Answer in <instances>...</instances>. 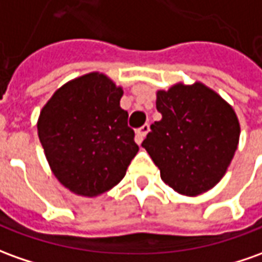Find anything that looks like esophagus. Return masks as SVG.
Instances as JSON below:
<instances>
[{
  "instance_id": "1",
  "label": "esophagus",
  "mask_w": 262,
  "mask_h": 262,
  "mask_svg": "<svg viewBox=\"0 0 262 262\" xmlns=\"http://www.w3.org/2000/svg\"><path fill=\"white\" fill-rule=\"evenodd\" d=\"M149 131V125L148 124H144L142 127H140L137 131H135V138H137V142L141 144L142 140L145 138V135L148 134Z\"/></svg>"
}]
</instances>
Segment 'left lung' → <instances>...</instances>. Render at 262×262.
Returning <instances> with one entry per match:
<instances>
[{"instance_id":"obj_1","label":"left lung","mask_w":262,"mask_h":262,"mask_svg":"<svg viewBox=\"0 0 262 262\" xmlns=\"http://www.w3.org/2000/svg\"><path fill=\"white\" fill-rule=\"evenodd\" d=\"M162 118L142 141L161 180L178 194L195 196L215 187L227 172L239 140L230 104L201 82H178L157 91Z\"/></svg>"}]
</instances>
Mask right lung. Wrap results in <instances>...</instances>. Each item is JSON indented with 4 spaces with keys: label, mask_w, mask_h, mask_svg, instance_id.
<instances>
[{
    "label": "right lung",
    "mask_w": 262,
    "mask_h": 262,
    "mask_svg": "<svg viewBox=\"0 0 262 262\" xmlns=\"http://www.w3.org/2000/svg\"><path fill=\"white\" fill-rule=\"evenodd\" d=\"M122 94L105 74L90 73L58 88L39 113L38 137L52 174L77 195L115 187L138 152Z\"/></svg>",
    "instance_id": "obj_1"
}]
</instances>
